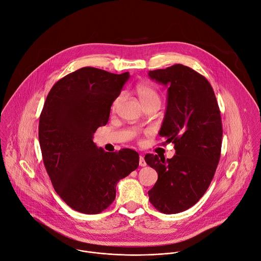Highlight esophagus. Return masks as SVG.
I'll return each mask as SVG.
<instances>
[{
	"mask_svg": "<svg viewBox=\"0 0 261 261\" xmlns=\"http://www.w3.org/2000/svg\"><path fill=\"white\" fill-rule=\"evenodd\" d=\"M139 165L141 166V167H143V166H145L146 165V162H145V160H144V157L141 155V156H139Z\"/></svg>",
	"mask_w": 261,
	"mask_h": 261,
	"instance_id": "obj_1",
	"label": "esophagus"
}]
</instances>
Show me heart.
<instances>
[{
	"label": "heart",
	"instance_id": "1",
	"mask_svg": "<svg viewBox=\"0 0 261 261\" xmlns=\"http://www.w3.org/2000/svg\"><path fill=\"white\" fill-rule=\"evenodd\" d=\"M136 93H137V95H138V97H139L141 103L143 104V106H147V105L155 104V103L160 104L161 99H160V95H159L158 91H157L154 87L150 86L148 84L139 83V84L136 86ZM123 97H124V95H123V94H120V95L115 99V101H114V103H113V106H111V109L116 110V109L119 107L121 101L123 100Z\"/></svg>",
	"mask_w": 261,
	"mask_h": 261
}]
</instances>
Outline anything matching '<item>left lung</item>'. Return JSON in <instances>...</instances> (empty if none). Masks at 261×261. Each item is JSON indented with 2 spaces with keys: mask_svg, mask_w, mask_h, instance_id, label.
Wrapping results in <instances>:
<instances>
[{
  "mask_svg": "<svg viewBox=\"0 0 261 261\" xmlns=\"http://www.w3.org/2000/svg\"><path fill=\"white\" fill-rule=\"evenodd\" d=\"M148 76L168 88L159 134L175 150L167 160L153 154L144 157L158 173L148 197L159 212L177 214L193 206L214 177L223 134L220 109L207 80L187 66L175 64L150 71Z\"/></svg>",
  "mask_w": 261,
  "mask_h": 261,
  "instance_id": "1",
  "label": "left lung"
}]
</instances>
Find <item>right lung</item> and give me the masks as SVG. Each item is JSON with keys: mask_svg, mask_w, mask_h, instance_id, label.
<instances>
[{"mask_svg": "<svg viewBox=\"0 0 261 261\" xmlns=\"http://www.w3.org/2000/svg\"><path fill=\"white\" fill-rule=\"evenodd\" d=\"M129 72L114 74L84 67L57 82L39 120L43 163L59 196L73 210L93 215L116 198V187L138 167L130 148L108 153L93 135L107 124L110 107L121 94Z\"/></svg>", "mask_w": 261, "mask_h": 261, "instance_id": "1", "label": "right lung"}]
</instances>
